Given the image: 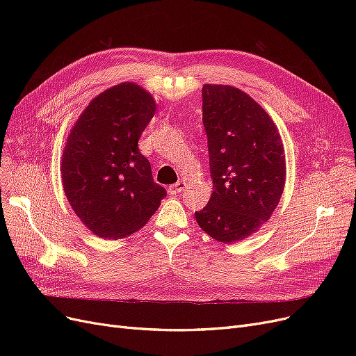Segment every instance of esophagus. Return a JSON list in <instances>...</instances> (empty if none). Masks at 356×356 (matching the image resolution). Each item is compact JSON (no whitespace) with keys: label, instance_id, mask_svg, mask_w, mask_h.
<instances>
[{"label":"esophagus","instance_id":"obj_1","mask_svg":"<svg viewBox=\"0 0 356 356\" xmlns=\"http://www.w3.org/2000/svg\"><path fill=\"white\" fill-rule=\"evenodd\" d=\"M184 188H186V184H184L183 181H177V183L172 184L170 188H168V193H170V195H177V193H181V192L184 191Z\"/></svg>","mask_w":356,"mask_h":356}]
</instances>
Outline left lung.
<instances>
[{"label":"left lung","mask_w":356,"mask_h":356,"mask_svg":"<svg viewBox=\"0 0 356 356\" xmlns=\"http://www.w3.org/2000/svg\"><path fill=\"white\" fill-rule=\"evenodd\" d=\"M213 192L195 212L197 225L220 242L244 239L277 208L286 181L282 137L267 112L228 85L202 88Z\"/></svg>","instance_id":"8db88e82"}]
</instances>
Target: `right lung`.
<instances>
[{
    "mask_svg": "<svg viewBox=\"0 0 356 356\" xmlns=\"http://www.w3.org/2000/svg\"><path fill=\"white\" fill-rule=\"evenodd\" d=\"M154 112L148 92L121 83L93 99L70 131L62 160L63 189L74 213L101 238L120 239L138 231L167 195L138 148Z\"/></svg>",
    "mask_w": 356,
    "mask_h": 356,
    "instance_id": "right-lung-1",
    "label": "right lung"
}]
</instances>
